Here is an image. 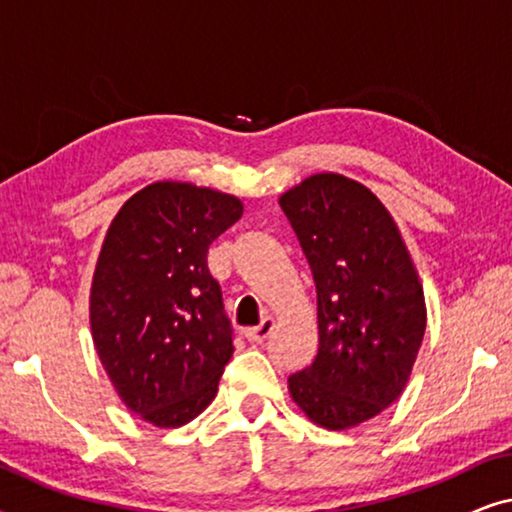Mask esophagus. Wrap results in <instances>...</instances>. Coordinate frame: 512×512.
Listing matches in <instances>:
<instances>
[{"label":"esophagus","instance_id":"obj_1","mask_svg":"<svg viewBox=\"0 0 512 512\" xmlns=\"http://www.w3.org/2000/svg\"><path fill=\"white\" fill-rule=\"evenodd\" d=\"M272 328H275V321H272L270 317H265L261 324L254 326V328H249V331L244 333V335H247L249 342H263L272 333Z\"/></svg>","mask_w":512,"mask_h":512}]
</instances>
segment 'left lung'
Returning a JSON list of instances; mask_svg holds the SVG:
<instances>
[{
    "instance_id": "8db88e82",
    "label": "left lung",
    "mask_w": 512,
    "mask_h": 512,
    "mask_svg": "<svg viewBox=\"0 0 512 512\" xmlns=\"http://www.w3.org/2000/svg\"><path fill=\"white\" fill-rule=\"evenodd\" d=\"M317 286L319 349L289 377L293 403L331 431L359 426L403 394L426 328L424 289L380 198L335 172L279 195Z\"/></svg>"
}]
</instances>
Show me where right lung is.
Masks as SVG:
<instances>
[{"label":"right lung","mask_w":512,"mask_h":512,"mask_svg":"<svg viewBox=\"0 0 512 512\" xmlns=\"http://www.w3.org/2000/svg\"><path fill=\"white\" fill-rule=\"evenodd\" d=\"M235 195L186 181L137 191L111 221L90 286V331L125 408L177 429L214 401L233 356L207 251L242 216Z\"/></svg>","instance_id":"add662e5"}]
</instances>
